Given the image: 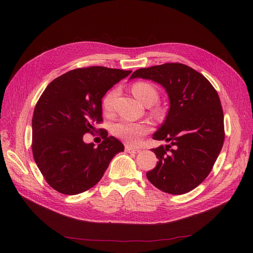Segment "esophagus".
<instances>
[{
	"label": "esophagus",
	"mask_w": 253,
	"mask_h": 253,
	"mask_svg": "<svg viewBox=\"0 0 253 253\" xmlns=\"http://www.w3.org/2000/svg\"><path fill=\"white\" fill-rule=\"evenodd\" d=\"M125 152L131 153V154H137V153H139V150L131 148V147H129V145H125Z\"/></svg>",
	"instance_id": "esophagus-1"
}]
</instances>
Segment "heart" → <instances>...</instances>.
Segmentation results:
<instances>
[{"label": "heart", "instance_id": "b5f03b06", "mask_svg": "<svg viewBox=\"0 0 253 253\" xmlns=\"http://www.w3.org/2000/svg\"><path fill=\"white\" fill-rule=\"evenodd\" d=\"M132 93L142 104L153 105L158 100V91L154 86L145 82H138L132 86ZM118 91L112 90L102 99V108L105 112H111ZM114 134L127 144H136L142 136L149 132V126L143 123L121 121L114 125Z\"/></svg>", "mask_w": 253, "mask_h": 253}]
</instances>
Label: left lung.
Here are the masks:
<instances>
[{"instance_id": "1", "label": "left lung", "mask_w": 253, "mask_h": 253, "mask_svg": "<svg viewBox=\"0 0 253 253\" xmlns=\"http://www.w3.org/2000/svg\"><path fill=\"white\" fill-rule=\"evenodd\" d=\"M160 84L167 92L169 111L153 138L168 142L152 151L159 161L147 173L162 192L182 195L210 173L224 140L223 113L214 87L200 73L182 63L139 69L130 79Z\"/></svg>"}]
</instances>
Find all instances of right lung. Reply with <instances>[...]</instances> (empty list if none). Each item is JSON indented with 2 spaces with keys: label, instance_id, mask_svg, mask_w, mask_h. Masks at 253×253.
Masks as SVG:
<instances>
[{
  "label": "right lung",
  "instance_id": "1",
  "mask_svg": "<svg viewBox=\"0 0 253 253\" xmlns=\"http://www.w3.org/2000/svg\"><path fill=\"white\" fill-rule=\"evenodd\" d=\"M131 71L90 66L56 78L39 98L33 116L32 150L51 188L77 195L101 179L112 159L124 151L114 136H104L97 148L83 140L102 122L101 99ZM100 130V129H99Z\"/></svg>",
  "mask_w": 253,
  "mask_h": 253
}]
</instances>
